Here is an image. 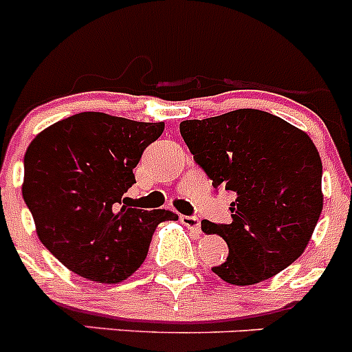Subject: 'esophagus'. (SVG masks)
Segmentation results:
<instances>
[{
	"label": "esophagus",
	"mask_w": 352,
	"mask_h": 352,
	"mask_svg": "<svg viewBox=\"0 0 352 352\" xmlns=\"http://www.w3.org/2000/svg\"><path fill=\"white\" fill-rule=\"evenodd\" d=\"M179 220H182L183 226H186L188 229H192V231H201V220H199V217H195V214H182Z\"/></svg>",
	"instance_id": "34e87169"
}]
</instances>
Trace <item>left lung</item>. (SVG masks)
Masks as SVG:
<instances>
[{
  "label": "left lung",
  "mask_w": 352,
  "mask_h": 352,
  "mask_svg": "<svg viewBox=\"0 0 352 352\" xmlns=\"http://www.w3.org/2000/svg\"><path fill=\"white\" fill-rule=\"evenodd\" d=\"M179 132L213 188L236 194L231 223L201 222L229 247L211 272L252 285L294 263L322 211V164L309 135L257 109L182 121Z\"/></svg>",
  "instance_id": "8db88e82"
}]
</instances>
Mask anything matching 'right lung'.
<instances>
[{"label": "right lung", "mask_w": 352, "mask_h": 352, "mask_svg": "<svg viewBox=\"0 0 352 352\" xmlns=\"http://www.w3.org/2000/svg\"><path fill=\"white\" fill-rule=\"evenodd\" d=\"M164 123L79 113L38 133L24 155L23 197L43 247L88 280L116 284L144 263L167 210L132 208L126 190Z\"/></svg>", "instance_id": "right-lung-1"}]
</instances>
